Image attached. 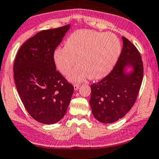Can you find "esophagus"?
I'll return each instance as SVG.
<instances>
[{
  "label": "esophagus",
  "instance_id": "esophagus-1",
  "mask_svg": "<svg viewBox=\"0 0 159 159\" xmlns=\"http://www.w3.org/2000/svg\"><path fill=\"white\" fill-rule=\"evenodd\" d=\"M80 84H74V90H78V89H79L80 88Z\"/></svg>",
  "mask_w": 159,
  "mask_h": 159
}]
</instances>
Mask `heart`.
Masks as SVG:
<instances>
[{"label":"heart","mask_w":159,"mask_h":159,"mask_svg":"<svg viewBox=\"0 0 159 159\" xmlns=\"http://www.w3.org/2000/svg\"><path fill=\"white\" fill-rule=\"evenodd\" d=\"M120 52V41L116 35L80 30L68 37L64 48L54 51V60L63 74H67L76 61L79 62L68 75L70 81L79 82L88 76L97 80L112 70Z\"/></svg>","instance_id":"heart-1"}]
</instances>
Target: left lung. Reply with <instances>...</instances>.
Listing matches in <instances>:
<instances>
[{
    "instance_id": "1",
    "label": "left lung",
    "mask_w": 159,
    "mask_h": 159,
    "mask_svg": "<svg viewBox=\"0 0 159 159\" xmlns=\"http://www.w3.org/2000/svg\"><path fill=\"white\" fill-rule=\"evenodd\" d=\"M123 46L114 68L97 83L91 85L90 105L98 121L113 123L125 116L138 97L143 80L144 67L140 53L128 39L122 36ZM134 67L132 74L123 72L125 66Z\"/></svg>"
}]
</instances>
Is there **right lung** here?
Here are the masks:
<instances>
[{
    "label": "right lung",
    "instance_id": "right-lung-1",
    "mask_svg": "<svg viewBox=\"0 0 159 159\" xmlns=\"http://www.w3.org/2000/svg\"><path fill=\"white\" fill-rule=\"evenodd\" d=\"M69 25L43 30L23 43L14 62V80L21 101L33 119L54 124L66 114L73 85L56 70L54 52Z\"/></svg>",
    "mask_w": 159,
    "mask_h": 159
}]
</instances>
